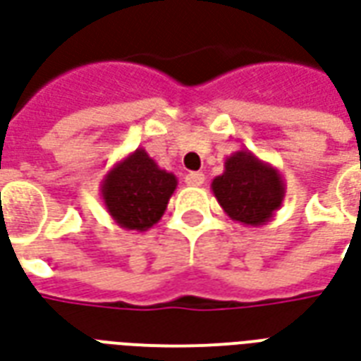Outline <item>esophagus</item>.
<instances>
[{"label": "esophagus", "instance_id": "esophagus-1", "mask_svg": "<svg viewBox=\"0 0 361 361\" xmlns=\"http://www.w3.org/2000/svg\"><path fill=\"white\" fill-rule=\"evenodd\" d=\"M185 183H188V185H193V188H199V185H202V183H204V173L189 172L188 176H185Z\"/></svg>", "mask_w": 361, "mask_h": 361}]
</instances>
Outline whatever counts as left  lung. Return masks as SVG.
<instances>
[{"mask_svg":"<svg viewBox=\"0 0 361 361\" xmlns=\"http://www.w3.org/2000/svg\"><path fill=\"white\" fill-rule=\"evenodd\" d=\"M212 193L224 212L241 226H266L281 208L285 181L276 166L250 151H235L224 173L212 180Z\"/></svg>","mask_w":361,"mask_h":361,"instance_id":"left-lung-1","label":"left lung"}]
</instances>
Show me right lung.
Listing matches in <instances>:
<instances>
[{"label":"right lung","mask_w":361,"mask_h":361,"mask_svg":"<svg viewBox=\"0 0 361 361\" xmlns=\"http://www.w3.org/2000/svg\"><path fill=\"white\" fill-rule=\"evenodd\" d=\"M176 188L178 178L137 147L106 172L99 191L116 226L128 231H147L166 212Z\"/></svg>","instance_id":"obj_1"}]
</instances>
